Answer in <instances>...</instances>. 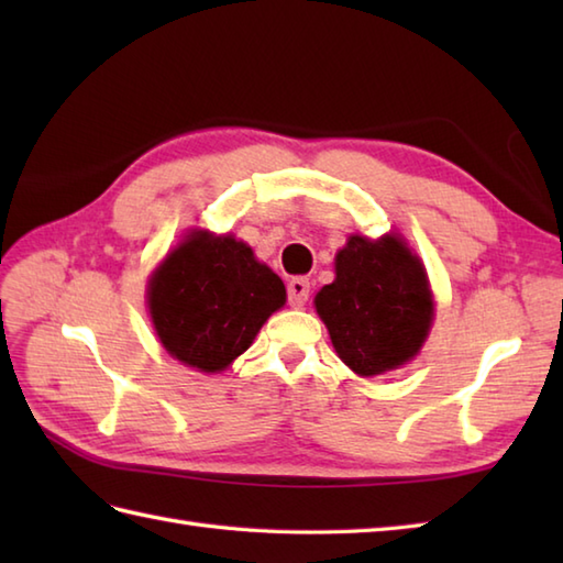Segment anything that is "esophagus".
Returning <instances> with one entry per match:
<instances>
[{"label": "esophagus", "mask_w": 563, "mask_h": 563, "mask_svg": "<svg viewBox=\"0 0 563 563\" xmlns=\"http://www.w3.org/2000/svg\"><path fill=\"white\" fill-rule=\"evenodd\" d=\"M309 290H312V285H309L307 278H292L288 283V302H290V307H305V302L309 300Z\"/></svg>", "instance_id": "34e87169"}]
</instances>
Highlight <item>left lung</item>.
Returning a JSON list of instances; mask_svg holds the SVG:
<instances>
[{
    "label": "left lung",
    "mask_w": 563,
    "mask_h": 563,
    "mask_svg": "<svg viewBox=\"0 0 563 563\" xmlns=\"http://www.w3.org/2000/svg\"><path fill=\"white\" fill-rule=\"evenodd\" d=\"M314 305L339 357L363 377L411 361L433 321L421 261L394 234L351 236L336 256V280Z\"/></svg>",
    "instance_id": "left-lung-1"
}]
</instances>
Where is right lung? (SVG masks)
<instances>
[{"label":"right lung","mask_w":563,"mask_h":563,"mask_svg":"<svg viewBox=\"0 0 563 563\" xmlns=\"http://www.w3.org/2000/svg\"><path fill=\"white\" fill-rule=\"evenodd\" d=\"M147 300L164 349L200 373H220L285 305V285L244 242L196 232L152 275Z\"/></svg>","instance_id":"1"}]
</instances>
